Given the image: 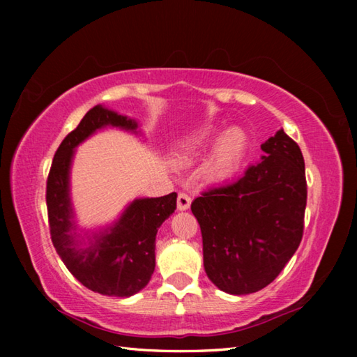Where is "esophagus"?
Masks as SVG:
<instances>
[{
  "label": "esophagus",
  "instance_id": "esophagus-1",
  "mask_svg": "<svg viewBox=\"0 0 357 357\" xmlns=\"http://www.w3.org/2000/svg\"><path fill=\"white\" fill-rule=\"evenodd\" d=\"M190 197L185 195V193H179L178 195V209L179 211H187L190 208Z\"/></svg>",
  "mask_w": 357,
  "mask_h": 357
}]
</instances>
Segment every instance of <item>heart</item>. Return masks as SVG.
Returning <instances> with one entry per match:
<instances>
[{"label": "heart", "instance_id": "obj_1", "mask_svg": "<svg viewBox=\"0 0 357 357\" xmlns=\"http://www.w3.org/2000/svg\"><path fill=\"white\" fill-rule=\"evenodd\" d=\"M215 138H219V140L215 142L213 151H211L206 162H204L202 174L209 183L225 181L238 170V167L244 159L249 142H247V135L243 129L229 128L223 134H220V130L213 129L187 138L174 151V157H176L179 164L189 165L203 151H206Z\"/></svg>", "mask_w": 357, "mask_h": 357}]
</instances>
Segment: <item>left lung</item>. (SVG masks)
Here are the masks:
<instances>
[{
    "label": "left lung",
    "instance_id": "obj_1",
    "mask_svg": "<svg viewBox=\"0 0 357 357\" xmlns=\"http://www.w3.org/2000/svg\"><path fill=\"white\" fill-rule=\"evenodd\" d=\"M234 183L192 202L209 280L228 294L268 287L298 250L307 202L304 157L283 129Z\"/></svg>",
    "mask_w": 357,
    "mask_h": 357
}]
</instances>
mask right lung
I'll list each match as a JSON object with an SVG mask.
<instances>
[{"mask_svg": "<svg viewBox=\"0 0 357 357\" xmlns=\"http://www.w3.org/2000/svg\"><path fill=\"white\" fill-rule=\"evenodd\" d=\"M118 129L143 137L140 124L128 114L96 105L59 144L47 181V209L52 243L75 279L105 296L129 298L148 285L155 268V234L174 209L176 192L143 197L126 204L112 223L98 228L78 225L70 192L75 151L89 137Z\"/></svg>", "mask_w": 357, "mask_h": 357, "instance_id": "obj_1", "label": "right lung"}]
</instances>
